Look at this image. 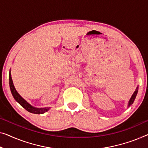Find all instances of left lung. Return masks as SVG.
<instances>
[{
  "label": "left lung",
  "mask_w": 148,
  "mask_h": 148,
  "mask_svg": "<svg viewBox=\"0 0 148 148\" xmlns=\"http://www.w3.org/2000/svg\"><path fill=\"white\" fill-rule=\"evenodd\" d=\"M138 92V86L137 88H136V90H135V92H134L133 95L132 96L131 98H130V101H129V103H128V107L130 106L132 104V103H134V100H135L136 97V96H137Z\"/></svg>",
  "instance_id": "obj_1"
}]
</instances>
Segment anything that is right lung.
<instances>
[{"mask_svg": "<svg viewBox=\"0 0 148 148\" xmlns=\"http://www.w3.org/2000/svg\"><path fill=\"white\" fill-rule=\"evenodd\" d=\"M9 85H10V88L11 93H12V96L14 97L15 100L19 103L20 105L22 106L24 108L26 109L28 112H30V113L32 114H44L46 112H47L50 108H35L33 107L29 103H28L23 98L20 96V94L18 93L17 91L15 89L14 86L13 84V82L12 80V77H11V73H10V70L9 72Z\"/></svg>", "mask_w": 148, "mask_h": 148, "instance_id": "obj_1", "label": "right lung"}]
</instances>
